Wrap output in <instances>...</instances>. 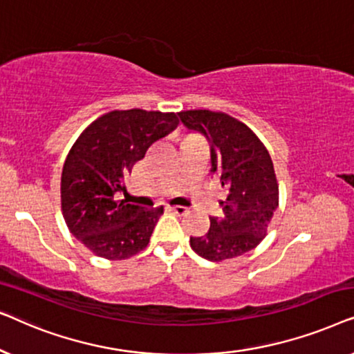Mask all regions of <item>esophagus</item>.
Returning <instances> with one entry per match:
<instances>
[{"label": "esophagus", "mask_w": 354, "mask_h": 354, "mask_svg": "<svg viewBox=\"0 0 354 354\" xmlns=\"http://www.w3.org/2000/svg\"><path fill=\"white\" fill-rule=\"evenodd\" d=\"M166 209L174 212V214H178V216H183L187 212V207H183V206H169L167 205Z\"/></svg>", "instance_id": "esophagus-1"}]
</instances>
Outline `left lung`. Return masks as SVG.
<instances>
[{"label": "left lung", "mask_w": 354, "mask_h": 354, "mask_svg": "<svg viewBox=\"0 0 354 354\" xmlns=\"http://www.w3.org/2000/svg\"><path fill=\"white\" fill-rule=\"evenodd\" d=\"M188 132L201 133L211 149V176L229 190L221 217L206 235L190 236L196 254L224 261L245 254L264 239L279 205L274 164L259 138L230 115L207 109L178 113Z\"/></svg>", "instance_id": "8db88e82"}]
</instances>
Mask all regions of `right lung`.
<instances>
[{"mask_svg":"<svg viewBox=\"0 0 354 354\" xmlns=\"http://www.w3.org/2000/svg\"><path fill=\"white\" fill-rule=\"evenodd\" d=\"M177 125L174 113L113 111L77 138L62 167L61 205L71 234L91 253L118 261L147 248L162 206L145 209L119 195L135 162Z\"/></svg>","mask_w":354,"mask_h":354,"instance_id":"right-lung-1","label":"right lung"}]
</instances>
